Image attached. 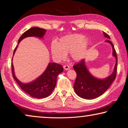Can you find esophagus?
I'll return each instance as SVG.
<instances>
[{
  "label": "esophagus",
  "instance_id": "obj_1",
  "mask_svg": "<svg viewBox=\"0 0 128 128\" xmlns=\"http://www.w3.org/2000/svg\"><path fill=\"white\" fill-rule=\"evenodd\" d=\"M63 67L65 70H68V69H70V66H69L68 65H65V66H63Z\"/></svg>",
  "mask_w": 128,
  "mask_h": 128
}]
</instances>
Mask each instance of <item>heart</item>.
<instances>
[{
	"label": "heart",
	"mask_w": 128,
	"mask_h": 128,
	"mask_svg": "<svg viewBox=\"0 0 128 128\" xmlns=\"http://www.w3.org/2000/svg\"><path fill=\"white\" fill-rule=\"evenodd\" d=\"M84 35L79 34L64 36L59 42H54L51 44V50L54 59L56 60L64 59L66 54L70 52L73 60L79 61L84 58L88 40Z\"/></svg>",
	"instance_id": "heart-1"
}]
</instances>
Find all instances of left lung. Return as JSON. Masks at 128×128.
<instances>
[{"instance_id":"8db88e82","label":"left lung","mask_w":128,"mask_h":128,"mask_svg":"<svg viewBox=\"0 0 128 128\" xmlns=\"http://www.w3.org/2000/svg\"><path fill=\"white\" fill-rule=\"evenodd\" d=\"M106 37L110 38V36L104 33ZM107 42L112 45L113 48V55L115 57L116 62L114 71L112 74L104 80L97 79L88 72L84 62V60H80L73 66V68L77 74L74 82V89L76 94L82 98L92 99L98 98L107 90L116 78L117 74L118 58L114 44L110 40Z\"/></svg>"}]
</instances>
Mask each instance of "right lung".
Returning a JSON list of instances; mask_svg holds the SVG:
<instances>
[{"instance_id": "obj_1", "label": "right lung", "mask_w": 128, "mask_h": 128, "mask_svg": "<svg viewBox=\"0 0 128 128\" xmlns=\"http://www.w3.org/2000/svg\"><path fill=\"white\" fill-rule=\"evenodd\" d=\"M46 30L38 27L31 28L24 32L18 40V43L24 38L28 36H38L42 38L44 35ZM18 46L14 48V55ZM63 71V67L62 65L50 62L46 70L43 74L35 81L31 83L24 84L19 81L15 77L14 71V66L12 64V73L13 77L24 92H26L30 96L36 98H43L50 95L55 88L56 84V79L58 74Z\"/></svg>"}]
</instances>
